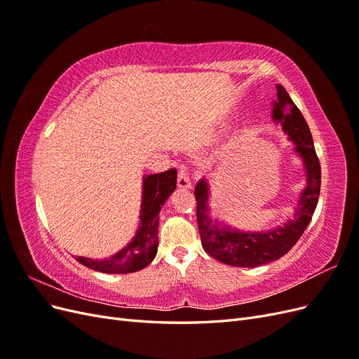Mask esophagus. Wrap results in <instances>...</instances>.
Returning a JSON list of instances; mask_svg holds the SVG:
<instances>
[{
	"label": "esophagus",
	"instance_id": "obj_1",
	"mask_svg": "<svg viewBox=\"0 0 359 359\" xmlns=\"http://www.w3.org/2000/svg\"><path fill=\"white\" fill-rule=\"evenodd\" d=\"M177 186H178L180 189H182V190H187V189H190V187H191V182H190L189 173H187L186 170H184V169H181V170H180V173H178Z\"/></svg>",
	"mask_w": 359,
	"mask_h": 359
}]
</instances>
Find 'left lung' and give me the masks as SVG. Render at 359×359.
Masks as SVG:
<instances>
[{"instance_id":"obj_1","label":"left lung","mask_w":359,"mask_h":359,"mask_svg":"<svg viewBox=\"0 0 359 359\" xmlns=\"http://www.w3.org/2000/svg\"><path fill=\"white\" fill-rule=\"evenodd\" d=\"M273 119L281 124L283 132L295 144V153H298L306 166V189L301 193L292 219L274 229L262 232H244L231 226H220L210 215L208 180L202 178L194 189L202 247L210 256L226 265L255 268L285 256L307 229L316 210L320 194V163L306 119L281 85H277Z\"/></svg>"}]
</instances>
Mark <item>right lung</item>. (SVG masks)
I'll list each match as a JSON object with an SVG mask.
<instances>
[{
  "mask_svg": "<svg viewBox=\"0 0 359 359\" xmlns=\"http://www.w3.org/2000/svg\"><path fill=\"white\" fill-rule=\"evenodd\" d=\"M177 189V169L144 177L140 224L133 241L111 257L88 259L76 257L79 264L99 273L128 274L148 266L157 255L158 247V212L163 203Z\"/></svg>",
  "mask_w": 359,
  "mask_h": 359,
  "instance_id": "add662e5",
  "label": "right lung"
}]
</instances>
